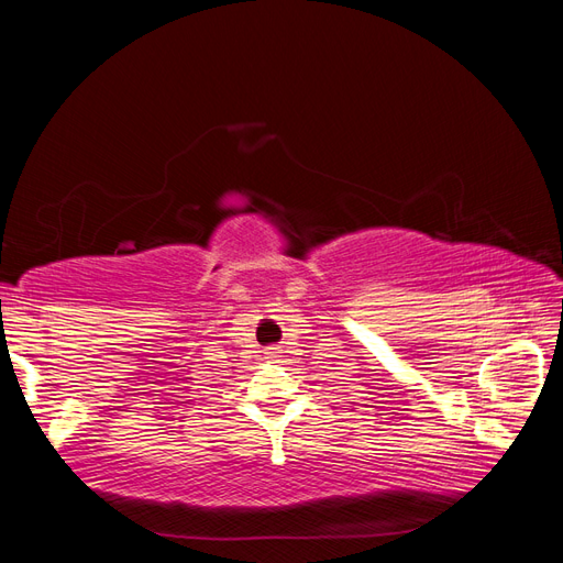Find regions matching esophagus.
Returning <instances> with one entry per match:
<instances>
[{"mask_svg":"<svg viewBox=\"0 0 563 563\" xmlns=\"http://www.w3.org/2000/svg\"><path fill=\"white\" fill-rule=\"evenodd\" d=\"M279 356H282V347H267L265 350V360L272 364H279Z\"/></svg>","mask_w":563,"mask_h":563,"instance_id":"esophagus-1","label":"esophagus"}]
</instances>
